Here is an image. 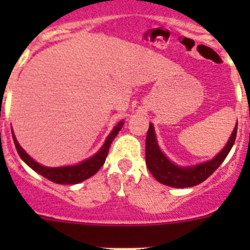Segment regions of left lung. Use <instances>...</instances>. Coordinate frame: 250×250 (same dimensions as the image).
Instances as JSON below:
<instances>
[{"instance_id": "left-lung-1", "label": "left lung", "mask_w": 250, "mask_h": 250, "mask_svg": "<svg viewBox=\"0 0 250 250\" xmlns=\"http://www.w3.org/2000/svg\"><path fill=\"white\" fill-rule=\"evenodd\" d=\"M237 127L234 129L228 144L225 145L224 149L210 161L203 163L191 167H180L173 164L167 156L160 151L156 143L154 126L150 124L149 130L146 134V145H145V159H146L147 169L152 176L161 184L173 188H189L198 185L207 180L211 174L220 167L224 159L229 154L233 147L235 136H237Z\"/></svg>"}]
</instances>
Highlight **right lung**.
<instances>
[{
  "label": "right lung",
  "mask_w": 250,
  "mask_h": 250,
  "mask_svg": "<svg viewBox=\"0 0 250 250\" xmlns=\"http://www.w3.org/2000/svg\"><path fill=\"white\" fill-rule=\"evenodd\" d=\"M124 123L120 121V123L114 127V130L111 131L107 139H106L105 144L103 145L100 150L98 151V154H95L94 156H91L90 159L85 160L83 163L79 165H74V167H47L40 165L39 163L34 160V159L28 156L25 152V150L20 146V144L17 143L16 138L13 135L12 132V138L13 143H15V146H16L17 152L19 155L21 156V159L25 161L26 164L34 169L36 173H39L40 175L45 176L46 179L51 180V182L56 183V184H77V183H81L86 179H89L90 176L95 175L98 173L99 169L104 165L106 160V156L109 154L110 145H111L112 140L115 139V136L118 135V132L120 131V129L123 127Z\"/></svg>",
  "instance_id": "1"
}]
</instances>
